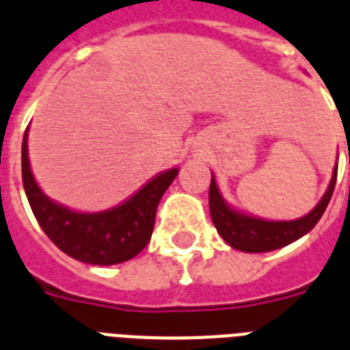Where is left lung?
Here are the masks:
<instances>
[{
  "label": "left lung",
  "mask_w": 350,
  "mask_h": 350,
  "mask_svg": "<svg viewBox=\"0 0 350 350\" xmlns=\"http://www.w3.org/2000/svg\"><path fill=\"white\" fill-rule=\"evenodd\" d=\"M336 172H338V167H334L329 189L324 193V198L320 199L319 204L313 208V211H310L302 219L281 220V222L261 220L231 210L217 189L215 178L211 176L210 193H208L211 220H213L220 237L230 243L231 247L239 249V251L269 252L284 247V245L295 242L297 239L304 237L308 231L313 230L320 217L324 215L325 208L331 201V196H333L334 185H336Z\"/></svg>",
  "instance_id": "obj_1"
}]
</instances>
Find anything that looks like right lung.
I'll return each instance as SVG.
<instances>
[{
	"label": "right lung",
	"mask_w": 350,
	"mask_h": 350,
	"mask_svg": "<svg viewBox=\"0 0 350 350\" xmlns=\"http://www.w3.org/2000/svg\"><path fill=\"white\" fill-rule=\"evenodd\" d=\"M28 130L23 137V185L35 219L55 245L70 258L90 265H116L135 258L151 240L161 196L178 169L161 172L133 198L113 210L78 213L49 201L35 183L28 161Z\"/></svg>",
	"instance_id": "1"
}]
</instances>
